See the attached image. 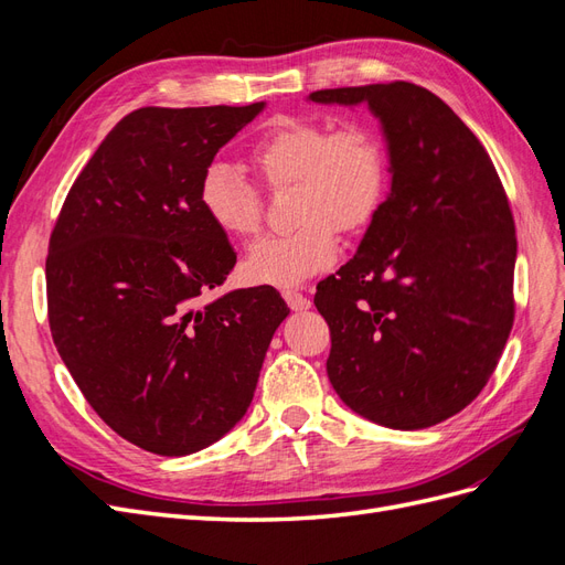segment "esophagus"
I'll return each instance as SVG.
<instances>
[{"label":"esophagus","instance_id":"34e87169","mask_svg":"<svg viewBox=\"0 0 565 565\" xmlns=\"http://www.w3.org/2000/svg\"><path fill=\"white\" fill-rule=\"evenodd\" d=\"M282 299L287 301V306L292 311H306L311 306V299L306 297V295H301L299 289H292V287H287V289H282Z\"/></svg>","mask_w":565,"mask_h":565}]
</instances>
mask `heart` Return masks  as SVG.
I'll return each mask as SVG.
<instances>
[{"label":"heart","instance_id":"heart-1","mask_svg":"<svg viewBox=\"0 0 565 565\" xmlns=\"http://www.w3.org/2000/svg\"><path fill=\"white\" fill-rule=\"evenodd\" d=\"M247 162L268 191L292 188V221L299 224L247 249L243 273L256 285H295L328 268L339 249L337 228H367L388 185L386 143L361 119L330 129L309 117H276L252 143ZM198 200L233 241H247L262 228V193L228 164H212L202 174Z\"/></svg>","mask_w":565,"mask_h":565}]
</instances>
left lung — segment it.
<instances>
[{
    "label": "left lung",
    "mask_w": 565,
    "mask_h": 565,
    "mask_svg": "<svg viewBox=\"0 0 565 565\" xmlns=\"http://www.w3.org/2000/svg\"><path fill=\"white\" fill-rule=\"evenodd\" d=\"M382 119L391 193L358 254L318 282L328 377L353 413L426 429L488 384L514 324L516 226L476 134L413 82L320 89Z\"/></svg>",
    "instance_id": "left-lung-1"
}]
</instances>
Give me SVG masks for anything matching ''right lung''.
<instances>
[{"mask_svg":"<svg viewBox=\"0 0 565 565\" xmlns=\"http://www.w3.org/2000/svg\"><path fill=\"white\" fill-rule=\"evenodd\" d=\"M264 110L139 108L75 179L46 254L54 344L94 413L148 452L183 457L243 419L273 332L276 289L200 306L235 266L198 191L221 146Z\"/></svg>","mask_w":565,"mask_h":565,"instance_id":"right-lung-1","label":"right lung"}]
</instances>
